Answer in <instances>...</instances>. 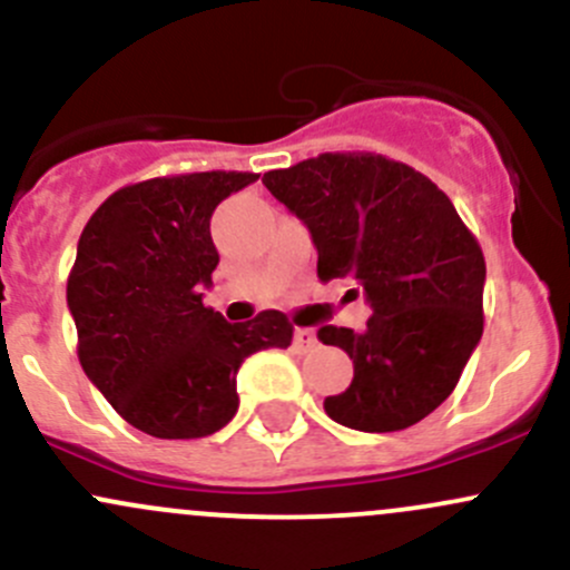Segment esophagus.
Masks as SVG:
<instances>
[{
	"label": "esophagus",
	"mask_w": 570,
	"mask_h": 570,
	"mask_svg": "<svg viewBox=\"0 0 570 570\" xmlns=\"http://www.w3.org/2000/svg\"><path fill=\"white\" fill-rule=\"evenodd\" d=\"M295 344L301 346V350H311V346L316 344V335L311 327H295Z\"/></svg>",
	"instance_id": "obj_1"
}]
</instances>
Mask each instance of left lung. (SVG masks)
Segmentation results:
<instances>
[{"label": "left lung", "instance_id": "1", "mask_svg": "<svg viewBox=\"0 0 570 570\" xmlns=\"http://www.w3.org/2000/svg\"><path fill=\"white\" fill-rule=\"evenodd\" d=\"M262 183L308 226L320 281L355 278L371 305L365 331L316 333L355 365L325 412L371 434L415 426L453 393L483 335L475 235L426 175L374 153H322Z\"/></svg>", "mask_w": 570, "mask_h": 570}]
</instances>
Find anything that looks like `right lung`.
<instances>
[{
	"instance_id": "obj_1",
	"label": "right lung",
	"mask_w": 570,
	"mask_h": 570,
	"mask_svg": "<svg viewBox=\"0 0 570 570\" xmlns=\"http://www.w3.org/2000/svg\"><path fill=\"white\" fill-rule=\"evenodd\" d=\"M259 175L194 171L125 185L83 226L68 278L83 374L144 434L196 440L237 412V371L292 344L281 311L226 322L202 303L218 265L209 218Z\"/></svg>"
}]
</instances>
